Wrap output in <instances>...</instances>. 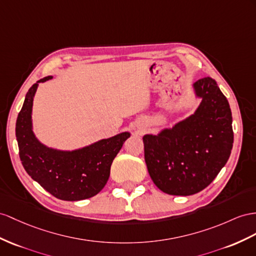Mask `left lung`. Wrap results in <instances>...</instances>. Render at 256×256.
Wrapping results in <instances>:
<instances>
[{
	"label": "left lung",
	"instance_id": "8db88e82",
	"mask_svg": "<svg viewBox=\"0 0 256 256\" xmlns=\"http://www.w3.org/2000/svg\"><path fill=\"white\" fill-rule=\"evenodd\" d=\"M202 102L196 112L158 135L144 136L150 178L163 192L190 196L203 190L218 176L234 142L232 110L214 78L194 84Z\"/></svg>",
	"mask_w": 256,
	"mask_h": 256
}]
</instances>
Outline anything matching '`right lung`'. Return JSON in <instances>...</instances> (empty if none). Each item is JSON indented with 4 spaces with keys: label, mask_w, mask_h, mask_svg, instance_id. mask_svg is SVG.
I'll list each match as a JSON object with an SVG mask.
<instances>
[{
    "label": "right lung",
    "mask_w": 256,
    "mask_h": 256,
    "mask_svg": "<svg viewBox=\"0 0 256 256\" xmlns=\"http://www.w3.org/2000/svg\"><path fill=\"white\" fill-rule=\"evenodd\" d=\"M52 78L48 76L38 80L26 95L16 121L19 156L31 178L57 199H88L107 184L111 163L130 133L118 134L74 152H60L42 145L32 132V104L38 83Z\"/></svg>",
    "instance_id": "add662e5"
}]
</instances>
